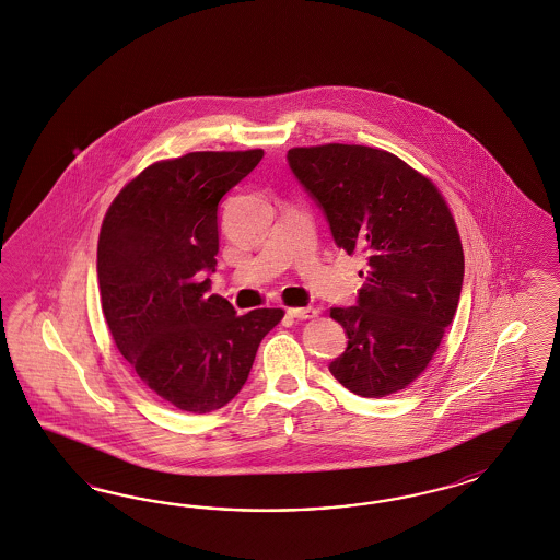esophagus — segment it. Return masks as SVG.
Segmentation results:
<instances>
[{
	"label": "esophagus",
	"mask_w": 560,
	"mask_h": 560,
	"mask_svg": "<svg viewBox=\"0 0 560 560\" xmlns=\"http://www.w3.org/2000/svg\"><path fill=\"white\" fill-rule=\"evenodd\" d=\"M318 314L316 307H288L289 318H298V320H307L314 318Z\"/></svg>",
	"instance_id": "1"
}]
</instances>
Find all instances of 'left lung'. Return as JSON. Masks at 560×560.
Here are the masks:
<instances>
[{"label": "left lung", "instance_id": "obj_1", "mask_svg": "<svg viewBox=\"0 0 560 560\" xmlns=\"http://www.w3.org/2000/svg\"><path fill=\"white\" fill-rule=\"evenodd\" d=\"M288 162L335 244L368 260L357 305L330 307L349 342L328 370L363 398L405 390L458 307L464 253L450 207L429 178L384 150L326 143L293 148Z\"/></svg>", "mask_w": 560, "mask_h": 560}]
</instances>
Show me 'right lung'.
Returning <instances> with one entry per match:
<instances>
[{"label":"right lung","mask_w":560,"mask_h":560,"mask_svg":"<svg viewBox=\"0 0 560 560\" xmlns=\"http://www.w3.org/2000/svg\"><path fill=\"white\" fill-rule=\"evenodd\" d=\"M262 150L192 152L143 170L108 207L98 237L102 312L141 382L172 407H225L248 380L281 307L236 314L209 295L220 250L218 205Z\"/></svg>","instance_id":"add662e5"}]
</instances>
